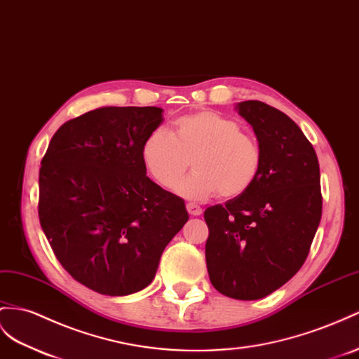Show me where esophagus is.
Here are the masks:
<instances>
[{
	"instance_id": "1",
	"label": "esophagus",
	"mask_w": 359,
	"mask_h": 359,
	"mask_svg": "<svg viewBox=\"0 0 359 359\" xmlns=\"http://www.w3.org/2000/svg\"><path fill=\"white\" fill-rule=\"evenodd\" d=\"M187 210H188V214L192 215V217L201 215V208L198 205H196V203H188L187 205Z\"/></svg>"
}]
</instances>
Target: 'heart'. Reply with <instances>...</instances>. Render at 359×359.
<instances>
[{
	"label": "heart",
	"instance_id": "b5f03b06",
	"mask_svg": "<svg viewBox=\"0 0 359 359\" xmlns=\"http://www.w3.org/2000/svg\"><path fill=\"white\" fill-rule=\"evenodd\" d=\"M195 171L178 180L189 166ZM145 170L159 185L187 200L201 201L214 197L244 196L259 176L262 151L253 136L241 132L233 119L212 110H197L177 118L171 133L154 130L141 147Z\"/></svg>",
	"mask_w": 359,
	"mask_h": 359
}]
</instances>
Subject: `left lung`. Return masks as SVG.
Listing matches in <instances>:
<instances>
[{"mask_svg": "<svg viewBox=\"0 0 359 359\" xmlns=\"http://www.w3.org/2000/svg\"><path fill=\"white\" fill-rule=\"evenodd\" d=\"M235 110L252 126L262 165L244 196L205 210L206 265L217 291L258 300L306 259L321 218L320 167L314 147L288 115L253 100Z\"/></svg>", "mask_w": 359, "mask_h": 359, "instance_id": "1", "label": "left lung"}]
</instances>
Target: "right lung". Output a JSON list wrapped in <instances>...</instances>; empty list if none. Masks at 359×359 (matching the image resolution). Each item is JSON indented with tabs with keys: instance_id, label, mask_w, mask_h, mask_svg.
I'll return each instance as SVG.
<instances>
[{
	"instance_id": "right-lung-1",
	"label": "right lung",
	"mask_w": 359,
	"mask_h": 359,
	"mask_svg": "<svg viewBox=\"0 0 359 359\" xmlns=\"http://www.w3.org/2000/svg\"><path fill=\"white\" fill-rule=\"evenodd\" d=\"M161 107L103 106L63 124L39 170V219L72 278L106 296L149 287L188 222L185 201L147 177L141 147Z\"/></svg>"
}]
</instances>
